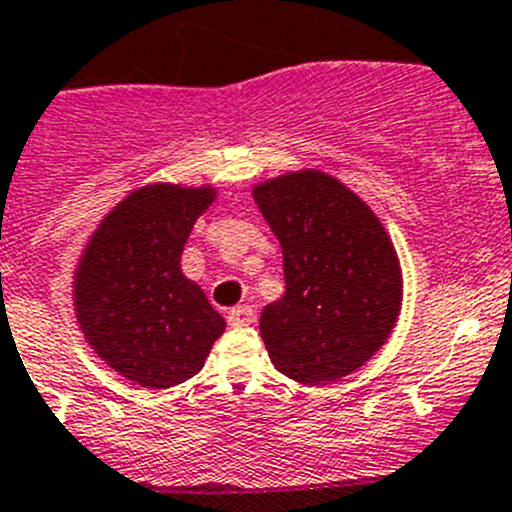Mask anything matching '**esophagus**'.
Masks as SVG:
<instances>
[{"label":"esophagus","mask_w":512,"mask_h":512,"mask_svg":"<svg viewBox=\"0 0 512 512\" xmlns=\"http://www.w3.org/2000/svg\"><path fill=\"white\" fill-rule=\"evenodd\" d=\"M229 326H250L255 321V311L250 306H237L227 313Z\"/></svg>","instance_id":"34e87169"}]
</instances>
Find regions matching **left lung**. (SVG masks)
Instances as JSON below:
<instances>
[{
    "label": "left lung",
    "mask_w": 512,
    "mask_h": 512,
    "mask_svg": "<svg viewBox=\"0 0 512 512\" xmlns=\"http://www.w3.org/2000/svg\"><path fill=\"white\" fill-rule=\"evenodd\" d=\"M252 196L283 247L285 293L260 316L273 365L303 385L359 370L385 344L403 301L385 227L357 193L313 168L257 183Z\"/></svg>",
    "instance_id": "obj_1"
}]
</instances>
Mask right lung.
<instances>
[{
    "label": "right lung",
    "instance_id": "right-lung-1",
    "mask_svg": "<svg viewBox=\"0 0 512 512\" xmlns=\"http://www.w3.org/2000/svg\"><path fill=\"white\" fill-rule=\"evenodd\" d=\"M211 186L153 183L132 191L91 234L73 273V306L86 342L142 388H173L204 367L224 319L181 270Z\"/></svg>",
    "mask_w": 512,
    "mask_h": 512
}]
</instances>
